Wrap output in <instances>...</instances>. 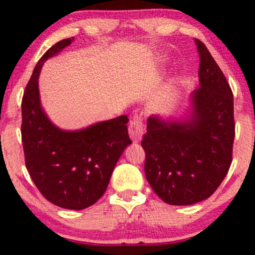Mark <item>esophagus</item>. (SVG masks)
Segmentation results:
<instances>
[{"mask_svg": "<svg viewBox=\"0 0 255 255\" xmlns=\"http://www.w3.org/2000/svg\"><path fill=\"white\" fill-rule=\"evenodd\" d=\"M129 135L134 142H139L144 135V128H142L141 116H134L129 125Z\"/></svg>", "mask_w": 255, "mask_h": 255, "instance_id": "obj_1", "label": "esophagus"}]
</instances>
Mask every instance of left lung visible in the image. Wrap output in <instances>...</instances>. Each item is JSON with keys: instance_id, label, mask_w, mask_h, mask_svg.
I'll list each match as a JSON object with an SVG mask.
<instances>
[{"instance_id": "obj_1", "label": "left lung", "mask_w": 255, "mask_h": 255, "mask_svg": "<svg viewBox=\"0 0 255 255\" xmlns=\"http://www.w3.org/2000/svg\"><path fill=\"white\" fill-rule=\"evenodd\" d=\"M199 87L184 114L151 115L141 141L145 176L162 202L193 205L209 198L232 164L234 103L224 74L203 42Z\"/></svg>"}]
</instances>
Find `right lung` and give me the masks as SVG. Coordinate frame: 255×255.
<instances>
[{
  "mask_svg": "<svg viewBox=\"0 0 255 255\" xmlns=\"http://www.w3.org/2000/svg\"><path fill=\"white\" fill-rule=\"evenodd\" d=\"M74 41L71 37L55 43L38 60L22 98L21 134L26 168L41 194L57 207L81 210L104 195L116 162L131 140L126 115L64 130L43 110L38 90L42 65Z\"/></svg>",
  "mask_w": 255,
  "mask_h": 255,
  "instance_id": "1",
  "label": "right lung"
}]
</instances>
